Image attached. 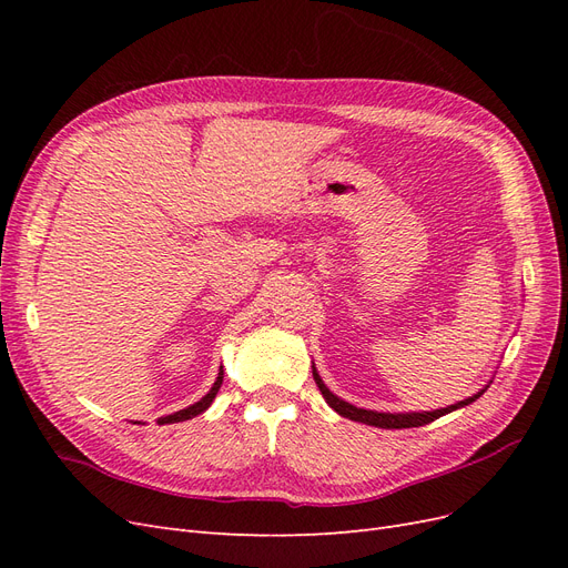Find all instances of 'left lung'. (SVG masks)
Returning <instances> with one entry per match:
<instances>
[{
    "mask_svg": "<svg viewBox=\"0 0 568 568\" xmlns=\"http://www.w3.org/2000/svg\"><path fill=\"white\" fill-rule=\"evenodd\" d=\"M313 376H315V384L320 386V393L322 398L326 400V405H329L334 412H338L341 417L346 419H353V422H359V424H367V426H376V428H412V426H424L428 422H434L443 415H448V412H455L459 407H467L471 405L474 400H478L480 395L486 393V388L490 386V382L476 390L474 395H469V398H464L455 405H448V407H440V409H432V412H376V409H365V407H357V405H351L348 400L338 398L336 393H332L329 388H326V384L322 382V376L313 363Z\"/></svg>",
    "mask_w": 568,
    "mask_h": 568,
    "instance_id": "left-lung-1",
    "label": "left lung"
}]
</instances>
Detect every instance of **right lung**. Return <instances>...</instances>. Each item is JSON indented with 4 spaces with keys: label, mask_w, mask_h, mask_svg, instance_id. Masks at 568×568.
I'll list each match as a JSON object with an SVG mask.
<instances>
[{
    "label": "right lung",
    "mask_w": 568,
    "mask_h": 568,
    "mask_svg": "<svg viewBox=\"0 0 568 568\" xmlns=\"http://www.w3.org/2000/svg\"><path fill=\"white\" fill-rule=\"evenodd\" d=\"M222 374H225V369L220 367V372H217V379H215V384L211 386V390L203 395L201 400H196L194 405H189V407H184V409H180V412H173V415H168V417H161L159 419V424H175V422H186V419H194L196 415H201V412H205L209 409L211 405H213V400H215V395H217V390H220V386H222ZM134 424H140V422H134Z\"/></svg>",
    "instance_id": "right-lung-1"
}]
</instances>
